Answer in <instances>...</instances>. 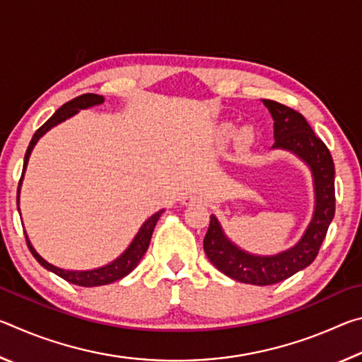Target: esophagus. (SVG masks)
I'll use <instances>...</instances> for the list:
<instances>
[{"mask_svg":"<svg viewBox=\"0 0 362 362\" xmlns=\"http://www.w3.org/2000/svg\"><path fill=\"white\" fill-rule=\"evenodd\" d=\"M201 201H203V196H201L199 193H194V192L185 193L180 198V203L183 206H192V204H196V203H201Z\"/></svg>","mask_w":362,"mask_h":362,"instance_id":"esophagus-1","label":"esophagus"}]
</instances>
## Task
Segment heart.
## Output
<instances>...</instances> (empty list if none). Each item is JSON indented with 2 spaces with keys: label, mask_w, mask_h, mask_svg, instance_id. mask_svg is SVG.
<instances>
[{
  "label": "heart",
  "mask_w": 362,
  "mask_h": 362,
  "mask_svg": "<svg viewBox=\"0 0 362 362\" xmlns=\"http://www.w3.org/2000/svg\"><path fill=\"white\" fill-rule=\"evenodd\" d=\"M225 132L226 134H231L233 132V126L231 124H226L225 127ZM252 129L250 127H243V129L238 132V142L240 144H249L250 140H252Z\"/></svg>",
  "instance_id": "1"
}]
</instances>
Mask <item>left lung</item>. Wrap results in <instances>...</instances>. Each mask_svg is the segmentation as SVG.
I'll use <instances>...</instances> for the list:
<instances>
[{"label":"left lung","instance_id":"8db88e82","mask_svg":"<svg viewBox=\"0 0 362 362\" xmlns=\"http://www.w3.org/2000/svg\"><path fill=\"white\" fill-rule=\"evenodd\" d=\"M274 121L272 148L298 156L310 168L315 187V211L311 222L296 246L274 255H255L236 246L211 216L204 238L207 259L226 276L244 284L269 286L291 278L316 259L335 214V168L330 151L296 110L274 100H262Z\"/></svg>","mask_w":362,"mask_h":362}]
</instances>
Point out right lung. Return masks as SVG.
Returning a JSON list of instances; mask_svg holds the SVG:
<instances>
[{"instance_id": "obj_1", "label": "right lung", "mask_w": 362, "mask_h": 362, "mask_svg": "<svg viewBox=\"0 0 362 362\" xmlns=\"http://www.w3.org/2000/svg\"><path fill=\"white\" fill-rule=\"evenodd\" d=\"M103 100L105 99H103L102 95H97V94H83L79 97H75L73 100L64 103V105L60 107L57 112L54 113L51 118H49L45 124L40 127L38 131L35 132L32 142H30L28 148H27L25 159H23V173H22L21 182H19V188H17V206H19L23 174H25L28 158H30V155H32L36 142H38V140L45 136L47 131H51L54 126H57V124H60V122H64L65 119L71 118V116L76 115L79 110H86L90 107L100 105V103H103ZM19 212H21V209H19ZM163 212H164V209L158 211L156 214H153L148 220H145V223L140 226L137 235L134 236V240L129 244V247H127L119 257H116V259L113 262H110L108 265H103V267L94 268V269H64V268L52 265V263H49L47 260L42 259L38 252H36L35 247L32 246V243H30V240H28L27 233H25V238H27L30 252L33 254V257L38 260L40 265L42 268H46L47 272H52L54 274H57V276H60L65 281H69V283H71V284H76V286H83V287L105 286V284H112V283H115V281H119L121 278L127 276V274H129L132 269L139 265V262L142 260V257L145 255L146 249H148V246H150L153 230H155L156 222L159 220V217H161Z\"/></svg>"}]
</instances>
